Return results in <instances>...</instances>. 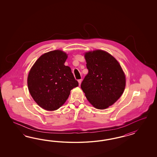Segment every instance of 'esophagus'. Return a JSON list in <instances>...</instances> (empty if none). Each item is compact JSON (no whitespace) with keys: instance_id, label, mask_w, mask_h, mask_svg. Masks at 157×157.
<instances>
[{"instance_id":"obj_1","label":"esophagus","mask_w":157,"mask_h":157,"mask_svg":"<svg viewBox=\"0 0 157 157\" xmlns=\"http://www.w3.org/2000/svg\"><path fill=\"white\" fill-rule=\"evenodd\" d=\"M82 79H79L78 80V83H79V85L81 86V82H82Z\"/></svg>"}]
</instances>
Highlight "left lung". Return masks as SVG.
Wrapping results in <instances>:
<instances>
[{
    "mask_svg": "<svg viewBox=\"0 0 157 157\" xmlns=\"http://www.w3.org/2000/svg\"><path fill=\"white\" fill-rule=\"evenodd\" d=\"M89 72L81 83L86 97L95 108L104 109L123 93L125 76L118 62L109 53L97 50L85 55Z\"/></svg>",
    "mask_w": 157,
    "mask_h": 157,
    "instance_id": "1",
    "label": "left lung"
}]
</instances>
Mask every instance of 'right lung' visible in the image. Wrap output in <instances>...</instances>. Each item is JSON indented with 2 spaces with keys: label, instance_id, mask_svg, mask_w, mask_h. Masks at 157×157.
<instances>
[{
  "label": "right lung",
  "instance_id": "obj_1",
  "mask_svg": "<svg viewBox=\"0 0 157 157\" xmlns=\"http://www.w3.org/2000/svg\"><path fill=\"white\" fill-rule=\"evenodd\" d=\"M67 55L56 50L44 53L29 73V91L43 109L52 111L64 104L70 91L78 86L71 70L64 64Z\"/></svg>",
  "mask_w": 157,
  "mask_h": 157
}]
</instances>
